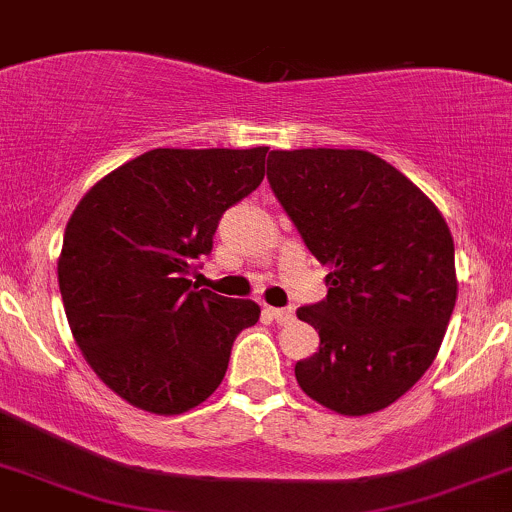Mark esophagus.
Listing matches in <instances>:
<instances>
[{
    "label": "esophagus",
    "instance_id": "34e87169",
    "mask_svg": "<svg viewBox=\"0 0 512 512\" xmlns=\"http://www.w3.org/2000/svg\"><path fill=\"white\" fill-rule=\"evenodd\" d=\"M267 314L272 316L277 324H289V321L294 319V309L292 306H287V309H277V306H267Z\"/></svg>",
    "mask_w": 512,
    "mask_h": 512
}]
</instances>
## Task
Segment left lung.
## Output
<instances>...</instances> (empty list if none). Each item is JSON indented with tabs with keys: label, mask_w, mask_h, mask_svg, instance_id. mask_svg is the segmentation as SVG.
<instances>
[{
	"label": "left lung",
	"mask_w": 512,
	"mask_h": 512,
	"mask_svg": "<svg viewBox=\"0 0 512 512\" xmlns=\"http://www.w3.org/2000/svg\"><path fill=\"white\" fill-rule=\"evenodd\" d=\"M267 181L328 267L326 299L297 311L321 338L294 365L297 383L338 414L383 410L427 373L449 326V225L405 174L360 149L272 152Z\"/></svg>",
	"instance_id": "1"
}]
</instances>
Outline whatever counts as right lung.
<instances>
[{
	"label": "right lung",
	"mask_w": 512,
	"mask_h": 512,
	"mask_svg": "<svg viewBox=\"0 0 512 512\" xmlns=\"http://www.w3.org/2000/svg\"><path fill=\"white\" fill-rule=\"evenodd\" d=\"M267 147L152 149L98 181L63 235L58 287L90 368L129 405L179 414L223 383L260 306L191 287L220 215L265 179Z\"/></svg>",
	"instance_id": "1"
}]
</instances>
